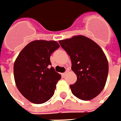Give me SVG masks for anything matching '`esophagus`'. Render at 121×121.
Wrapping results in <instances>:
<instances>
[{
  "label": "esophagus",
  "instance_id": "esophagus-1",
  "mask_svg": "<svg viewBox=\"0 0 121 121\" xmlns=\"http://www.w3.org/2000/svg\"><path fill=\"white\" fill-rule=\"evenodd\" d=\"M66 73H67V72H65V73H62V76L63 77H64L66 75Z\"/></svg>",
  "mask_w": 121,
  "mask_h": 121
}]
</instances>
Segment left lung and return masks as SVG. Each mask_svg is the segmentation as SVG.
I'll use <instances>...</instances> for the list:
<instances>
[{
    "label": "left lung",
    "instance_id": "obj_1",
    "mask_svg": "<svg viewBox=\"0 0 121 121\" xmlns=\"http://www.w3.org/2000/svg\"><path fill=\"white\" fill-rule=\"evenodd\" d=\"M71 60V69L77 81L70 85L72 93L82 100L95 98L104 89L109 64L102 48L91 39L83 35L59 41Z\"/></svg>",
    "mask_w": 121,
    "mask_h": 121
}]
</instances>
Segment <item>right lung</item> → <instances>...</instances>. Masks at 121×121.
<instances>
[{
  "label": "right lung",
  "mask_w": 121,
  "mask_h": 121,
  "mask_svg": "<svg viewBox=\"0 0 121 121\" xmlns=\"http://www.w3.org/2000/svg\"><path fill=\"white\" fill-rule=\"evenodd\" d=\"M59 48L60 44L55 41L35 40L23 48L14 61L17 88L32 103H46L55 93L61 75L50 67V57Z\"/></svg>",
  "instance_id": "right-lung-1"
}]
</instances>
